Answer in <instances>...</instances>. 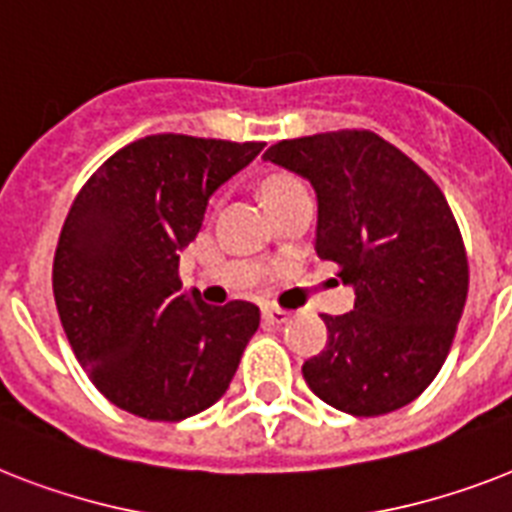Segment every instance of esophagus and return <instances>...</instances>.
<instances>
[{"instance_id":"esophagus-1","label":"esophagus","mask_w":512,"mask_h":512,"mask_svg":"<svg viewBox=\"0 0 512 512\" xmlns=\"http://www.w3.org/2000/svg\"><path fill=\"white\" fill-rule=\"evenodd\" d=\"M263 318L268 323H286L289 321V310H284V307H278V305H265Z\"/></svg>"}]
</instances>
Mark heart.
Returning a JSON list of instances; mask_svg holds the SVG:
<instances>
[{"label":"heart","instance_id":"heart-1","mask_svg":"<svg viewBox=\"0 0 512 512\" xmlns=\"http://www.w3.org/2000/svg\"><path fill=\"white\" fill-rule=\"evenodd\" d=\"M289 184H297V181H294V178H284V176H278V178H270L268 184H265V194H268V191L284 189V186H289Z\"/></svg>","mask_w":512,"mask_h":512}]
</instances>
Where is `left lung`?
<instances>
[{
  "instance_id": "obj_1",
  "label": "left lung",
  "mask_w": 512,
  "mask_h": 512,
  "mask_svg": "<svg viewBox=\"0 0 512 512\" xmlns=\"http://www.w3.org/2000/svg\"><path fill=\"white\" fill-rule=\"evenodd\" d=\"M265 160L318 194L315 252L355 286V310L321 315L326 347L302 376L326 405L373 418L400 410L442 371L468 297V255L442 189L365 128L284 139Z\"/></svg>"
}]
</instances>
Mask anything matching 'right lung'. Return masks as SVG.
Returning <instances> with one entry per match:
<instances>
[{
  "label": "right lung",
  "instance_id": "obj_1",
  "mask_svg": "<svg viewBox=\"0 0 512 512\" xmlns=\"http://www.w3.org/2000/svg\"><path fill=\"white\" fill-rule=\"evenodd\" d=\"M263 147L144 136L107 157L73 199L54 252V302L78 363L120 410L184 421L231 384L260 310L184 292L178 252L197 239L210 194Z\"/></svg>",
  "mask_w": 512,
  "mask_h": 512
}]
</instances>
